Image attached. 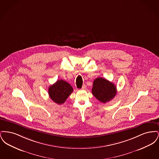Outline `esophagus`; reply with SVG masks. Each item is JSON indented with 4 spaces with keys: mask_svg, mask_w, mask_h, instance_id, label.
<instances>
[{
    "mask_svg": "<svg viewBox=\"0 0 159 159\" xmlns=\"http://www.w3.org/2000/svg\"><path fill=\"white\" fill-rule=\"evenodd\" d=\"M86 89V85H83V86H82V90H85Z\"/></svg>",
    "mask_w": 159,
    "mask_h": 159,
    "instance_id": "obj_1",
    "label": "esophagus"
}]
</instances>
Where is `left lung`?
I'll return each instance as SVG.
<instances>
[{
    "mask_svg": "<svg viewBox=\"0 0 159 159\" xmlns=\"http://www.w3.org/2000/svg\"><path fill=\"white\" fill-rule=\"evenodd\" d=\"M92 93L100 102L106 103L114 98L117 89L114 83L104 78L98 77L93 81Z\"/></svg>",
    "mask_w": 159,
    "mask_h": 159,
    "instance_id": "left-lung-1",
    "label": "left lung"
}]
</instances>
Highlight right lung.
<instances>
[{"label": "right lung", "instance_id": "obj_1", "mask_svg": "<svg viewBox=\"0 0 159 159\" xmlns=\"http://www.w3.org/2000/svg\"><path fill=\"white\" fill-rule=\"evenodd\" d=\"M73 91V89L69 83L61 79L49 87L48 93L54 102L60 105L66 101Z\"/></svg>", "mask_w": 159, "mask_h": 159}]
</instances>
